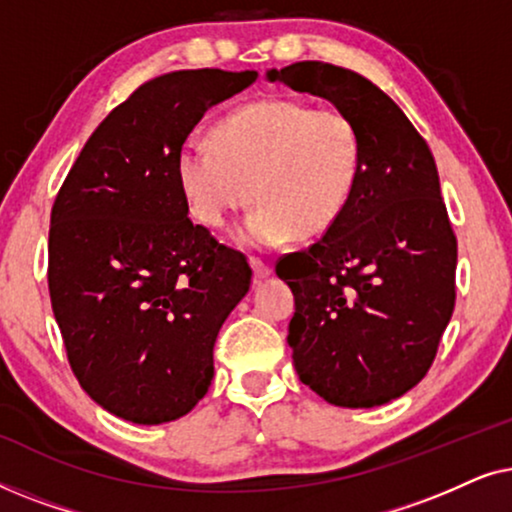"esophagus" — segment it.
I'll list each match as a JSON object with an SVG mask.
<instances>
[{
    "mask_svg": "<svg viewBox=\"0 0 512 512\" xmlns=\"http://www.w3.org/2000/svg\"><path fill=\"white\" fill-rule=\"evenodd\" d=\"M249 265H251V270H254V277L256 279H263V277H268L270 272H272V268L265 261H261V258H249Z\"/></svg>",
    "mask_w": 512,
    "mask_h": 512,
    "instance_id": "esophagus-1",
    "label": "esophagus"
}]
</instances>
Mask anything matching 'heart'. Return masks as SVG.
<instances>
[{"label": "heart", "mask_w": 512, "mask_h": 512, "mask_svg": "<svg viewBox=\"0 0 512 512\" xmlns=\"http://www.w3.org/2000/svg\"><path fill=\"white\" fill-rule=\"evenodd\" d=\"M361 172V139L340 109L270 97L233 111L212 144L188 139L177 177L202 223L226 226L254 198L235 242L270 249L293 235H321L340 219Z\"/></svg>", "instance_id": "b5f03b06"}]
</instances>
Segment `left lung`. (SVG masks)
Returning <instances> with one entry per match:
<instances>
[{
	"mask_svg": "<svg viewBox=\"0 0 512 512\" xmlns=\"http://www.w3.org/2000/svg\"><path fill=\"white\" fill-rule=\"evenodd\" d=\"M352 118L361 139L354 195L319 242L277 261L296 312L300 382L340 408H375L429 373L454 310L457 237L436 160L387 93L352 69L305 60L270 69Z\"/></svg>",
	"mask_w": 512,
	"mask_h": 512,
	"instance_id": "1",
	"label": "left lung"
}]
</instances>
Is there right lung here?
Returning <instances> with one entry per match:
<instances>
[{
	"label": "right lung",
	"mask_w": 512,
	"mask_h": 512,
	"mask_svg": "<svg viewBox=\"0 0 512 512\" xmlns=\"http://www.w3.org/2000/svg\"><path fill=\"white\" fill-rule=\"evenodd\" d=\"M254 69H181L104 118L51 212L48 289L83 391L135 424L184 417L214 377V342L251 284L240 251L188 219L177 153Z\"/></svg>",
	"instance_id": "obj_1"
}]
</instances>
